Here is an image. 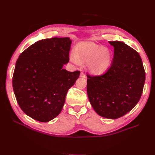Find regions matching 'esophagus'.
<instances>
[{"label":"esophagus","instance_id":"34e87169","mask_svg":"<svg viewBox=\"0 0 155 155\" xmlns=\"http://www.w3.org/2000/svg\"><path fill=\"white\" fill-rule=\"evenodd\" d=\"M80 77L81 78H85L86 77V75L83 72H81V73H80Z\"/></svg>","mask_w":155,"mask_h":155}]
</instances>
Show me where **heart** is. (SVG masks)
I'll list each match as a JSON object with an SVG mask.
<instances>
[{
    "label": "heart",
    "instance_id": "heart-1",
    "mask_svg": "<svg viewBox=\"0 0 155 155\" xmlns=\"http://www.w3.org/2000/svg\"><path fill=\"white\" fill-rule=\"evenodd\" d=\"M70 59L76 65L87 61L88 69L92 73L100 74L109 67L111 60L110 51L92 42H81L77 45L76 52L72 51Z\"/></svg>",
    "mask_w": 155,
    "mask_h": 155
}]
</instances>
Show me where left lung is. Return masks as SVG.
Masks as SVG:
<instances>
[{"instance_id": "left-lung-1", "label": "left lung", "mask_w": 155, "mask_h": 155, "mask_svg": "<svg viewBox=\"0 0 155 155\" xmlns=\"http://www.w3.org/2000/svg\"><path fill=\"white\" fill-rule=\"evenodd\" d=\"M109 43L114 48L112 63L104 74H87V94L98 114L117 119L138 104L143 92L145 73L137 51L124 42Z\"/></svg>"}]
</instances>
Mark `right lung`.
Here are the masks:
<instances>
[{
    "label": "right lung",
    "mask_w": 155,
    "mask_h": 155,
    "mask_svg": "<svg viewBox=\"0 0 155 155\" xmlns=\"http://www.w3.org/2000/svg\"><path fill=\"white\" fill-rule=\"evenodd\" d=\"M72 41L68 37L42 39L18 57L13 75V88L26 114L48 122L61 111L68 89L80 72L63 69L69 61Z\"/></svg>",
    "instance_id": "right-lung-1"
}]
</instances>
